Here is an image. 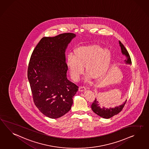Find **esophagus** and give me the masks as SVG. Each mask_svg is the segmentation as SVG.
Returning a JSON list of instances; mask_svg holds the SVG:
<instances>
[{
  "mask_svg": "<svg viewBox=\"0 0 149 149\" xmlns=\"http://www.w3.org/2000/svg\"><path fill=\"white\" fill-rule=\"evenodd\" d=\"M87 89V87L85 86H81L79 87V91H83Z\"/></svg>",
  "mask_w": 149,
  "mask_h": 149,
  "instance_id": "1",
  "label": "esophagus"
}]
</instances>
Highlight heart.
<instances>
[{
    "label": "heart",
    "mask_w": 149,
    "mask_h": 149,
    "mask_svg": "<svg viewBox=\"0 0 149 149\" xmlns=\"http://www.w3.org/2000/svg\"><path fill=\"white\" fill-rule=\"evenodd\" d=\"M111 59L110 51L107 48H102L97 44H90L79 47L74 51V54L68 56L67 65L71 76L78 80L84 72V65L86 71L92 76L99 79L105 74L109 66Z\"/></svg>",
    "instance_id": "obj_1"
}]
</instances>
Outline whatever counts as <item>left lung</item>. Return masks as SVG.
<instances>
[{"label":"left lung","instance_id":"8db88e82","mask_svg":"<svg viewBox=\"0 0 149 149\" xmlns=\"http://www.w3.org/2000/svg\"><path fill=\"white\" fill-rule=\"evenodd\" d=\"M119 43L121 47L123 54L125 55L127 58L126 60H125V63L126 64H131V58L126 48L124 47L123 44L120 41H119ZM126 103V100L124 103L118 107H116L113 108L110 107L109 109V108H106L105 107H100L99 102L97 100V99H95V100H94L93 103L92 104L91 109L95 114L98 115L101 117H103V118H110L111 117H113V116L117 115L122 110Z\"/></svg>","mask_w":149,"mask_h":149}]
</instances>
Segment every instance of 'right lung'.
I'll use <instances>...</instances> for the list:
<instances>
[{
	"label": "right lung",
	"instance_id": "1",
	"mask_svg": "<svg viewBox=\"0 0 149 149\" xmlns=\"http://www.w3.org/2000/svg\"><path fill=\"white\" fill-rule=\"evenodd\" d=\"M72 33L43 37L31 54L27 70L34 104L42 114L58 118L68 112L78 86L67 78L65 50Z\"/></svg>",
	"mask_w": 149,
	"mask_h": 149
}]
</instances>
